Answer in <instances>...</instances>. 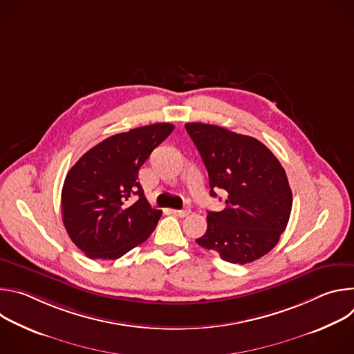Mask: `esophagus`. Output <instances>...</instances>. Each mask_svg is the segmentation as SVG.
Segmentation results:
<instances>
[{
    "instance_id": "34e87169",
    "label": "esophagus",
    "mask_w": 354,
    "mask_h": 354,
    "mask_svg": "<svg viewBox=\"0 0 354 354\" xmlns=\"http://www.w3.org/2000/svg\"><path fill=\"white\" fill-rule=\"evenodd\" d=\"M172 214H174V216H176V217L183 218V217H187V216L190 214V210H189V209H183V210H172Z\"/></svg>"
}]
</instances>
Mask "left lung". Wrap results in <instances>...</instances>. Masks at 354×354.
Masks as SVG:
<instances>
[{
  "instance_id": "left-lung-1",
  "label": "left lung",
  "mask_w": 354,
  "mask_h": 354,
  "mask_svg": "<svg viewBox=\"0 0 354 354\" xmlns=\"http://www.w3.org/2000/svg\"><path fill=\"white\" fill-rule=\"evenodd\" d=\"M203 158L210 194L225 190L227 207L207 213L196 242L230 263H250L270 252L286 230L292 194L284 168L259 140L206 123H186Z\"/></svg>"
}]
</instances>
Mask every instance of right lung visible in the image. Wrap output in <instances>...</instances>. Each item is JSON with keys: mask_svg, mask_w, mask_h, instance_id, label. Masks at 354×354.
Instances as JSON below:
<instances>
[{"mask_svg": "<svg viewBox=\"0 0 354 354\" xmlns=\"http://www.w3.org/2000/svg\"><path fill=\"white\" fill-rule=\"evenodd\" d=\"M172 130L171 123H156L115 134L68 171L62 190L63 223L88 258L115 261L156 230L162 212L149 206L138 169Z\"/></svg>", "mask_w": 354, "mask_h": 354, "instance_id": "right-lung-1", "label": "right lung"}]
</instances>
